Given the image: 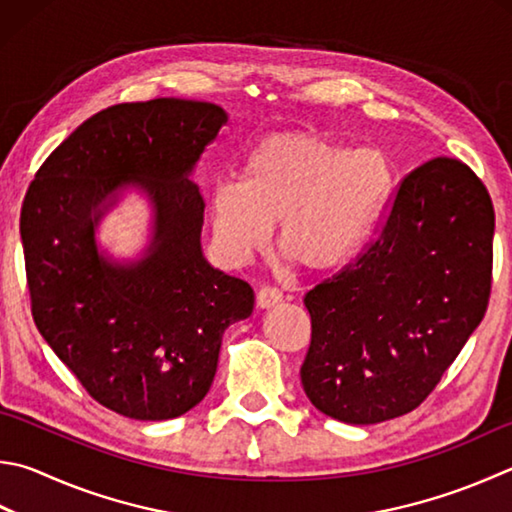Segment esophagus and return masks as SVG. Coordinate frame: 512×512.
I'll return each instance as SVG.
<instances>
[{
  "instance_id": "1",
  "label": "esophagus",
  "mask_w": 512,
  "mask_h": 512,
  "mask_svg": "<svg viewBox=\"0 0 512 512\" xmlns=\"http://www.w3.org/2000/svg\"><path fill=\"white\" fill-rule=\"evenodd\" d=\"M282 291L277 286H262L257 291V306L259 309H271V306L282 302Z\"/></svg>"
}]
</instances>
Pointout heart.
Returning a JSON list of instances; mask_svg holds the SVG:
<instances>
[{
    "label": "heart",
    "mask_w": 512,
    "mask_h": 512,
    "mask_svg": "<svg viewBox=\"0 0 512 512\" xmlns=\"http://www.w3.org/2000/svg\"><path fill=\"white\" fill-rule=\"evenodd\" d=\"M392 185V163L376 147L271 134L250 152L244 181L215 185L212 228L224 255L244 262L277 224V248L288 262L309 273L333 271L365 244Z\"/></svg>",
    "instance_id": "1"
}]
</instances>
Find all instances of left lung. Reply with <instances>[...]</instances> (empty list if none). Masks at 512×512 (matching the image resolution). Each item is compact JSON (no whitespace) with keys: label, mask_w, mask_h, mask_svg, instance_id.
Instances as JSON below:
<instances>
[{"label":"left lung","mask_w":512,"mask_h":512,"mask_svg":"<svg viewBox=\"0 0 512 512\" xmlns=\"http://www.w3.org/2000/svg\"><path fill=\"white\" fill-rule=\"evenodd\" d=\"M492 235V199L466 163L436 156L407 174L356 262L304 297L309 401L353 425L416 410L486 315Z\"/></svg>","instance_id":"obj_1"}]
</instances>
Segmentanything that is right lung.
<instances>
[{"instance_id": "add662e5", "label": "right lung", "mask_w": 512, "mask_h": 512, "mask_svg": "<svg viewBox=\"0 0 512 512\" xmlns=\"http://www.w3.org/2000/svg\"><path fill=\"white\" fill-rule=\"evenodd\" d=\"M226 111L212 102H120L87 118L37 170L20 235L37 331L87 394L136 421H165L203 401L221 336L253 313V288L201 255L203 203L188 174ZM127 182L157 212L141 263L95 248L99 208Z\"/></svg>"}]
</instances>
